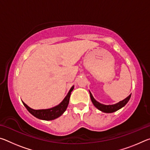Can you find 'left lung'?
<instances>
[{"label": "left lung", "mask_w": 150, "mask_h": 150, "mask_svg": "<svg viewBox=\"0 0 150 150\" xmlns=\"http://www.w3.org/2000/svg\"><path fill=\"white\" fill-rule=\"evenodd\" d=\"M89 93H90L91 101H92L94 106H95L96 108H98V110H100V111L103 112H106V113L114 112L117 111L118 110H119V109L122 108L123 106H125L126 104L128 103V102L131 97V95H130L128 97H126L125 99L121 100L119 103L115 104V105H103V104L98 103V101H96L95 98H94L93 95L91 94L90 91H89Z\"/></svg>", "instance_id": "8db88e82"}]
</instances>
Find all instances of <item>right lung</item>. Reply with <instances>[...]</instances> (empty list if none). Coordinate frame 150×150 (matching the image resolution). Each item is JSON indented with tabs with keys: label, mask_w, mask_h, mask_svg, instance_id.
<instances>
[{
	"label": "right lung",
	"mask_w": 150,
	"mask_h": 150,
	"mask_svg": "<svg viewBox=\"0 0 150 150\" xmlns=\"http://www.w3.org/2000/svg\"><path fill=\"white\" fill-rule=\"evenodd\" d=\"M74 88V86H72L71 88L69 93H67V96H65L64 99L62 100V102L59 105L54 106V107L48 108V109H41V110H34L30 107H29L26 104H25L23 101L22 100V103L24 105L25 107L28 110L30 114H32L33 116L37 118H39L40 120H52L54 119L59 117L62 116L63 112L66 110L67 108V106L69 105V98L71 96V93Z\"/></svg>",
	"instance_id": "add662e5"
}]
</instances>
